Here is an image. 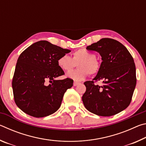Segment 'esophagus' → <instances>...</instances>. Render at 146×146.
I'll return each mask as SVG.
<instances>
[{"label":"esophagus","instance_id":"34e87169","mask_svg":"<svg viewBox=\"0 0 146 146\" xmlns=\"http://www.w3.org/2000/svg\"><path fill=\"white\" fill-rule=\"evenodd\" d=\"M79 82H74V83H73V86H76L77 85H78L79 84Z\"/></svg>","mask_w":146,"mask_h":146}]
</instances>
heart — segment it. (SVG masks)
<instances>
[{
  "mask_svg": "<svg viewBox=\"0 0 146 146\" xmlns=\"http://www.w3.org/2000/svg\"><path fill=\"white\" fill-rule=\"evenodd\" d=\"M77 64L78 70L71 71L68 74V76L75 81H81L90 74L95 75L100 70V64L94 54L89 52L84 49H80L73 53L71 58L67 55L58 57L56 61L58 67L65 72H70Z\"/></svg>",
  "mask_w": 146,
  "mask_h": 146,
  "instance_id": "heart-1",
  "label": "heart"
}]
</instances>
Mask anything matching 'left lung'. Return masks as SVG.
<instances>
[{
    "mask_svg": "<svg viewBox=\"0 0 146 146\" xmlns=\"http://www.w3.org/2000/svg\"><path fill=\"white\" fill-rule=\"evenodd\" d=\"M102 56L100 70L93 80L86 81L82 99L87 110L102 117L117 114L131 102L137 77L133 56L127 48L113 38H104L86 48ZM103 80V86L95 83Z\"/></svg>",
    "mask_w": 146,
    "mask_h": 146,
    "instance_id": "left-lung-1",
    "label": "left lung"
}]
</instances>
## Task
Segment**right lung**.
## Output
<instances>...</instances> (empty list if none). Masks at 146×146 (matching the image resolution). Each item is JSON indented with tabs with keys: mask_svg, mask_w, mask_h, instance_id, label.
Here are the masks:
<instances>
[{
	"mask_svg": "<svg viewBox=\"0 0 146 146\" xmlns=\"http://www.w3.org/2000/svg\"><path fill=\"white\" fill-rule=\"evenodd\" d=\"M70 50L40 40L26 49L17 60L12 88L17 106L36 118L53 114L60 107L66 90L73 84L71 78L55 80L65 75L57 59Z\"/></svg>",
	"mask_w": 146,
	"mask_h": 146,
	"instance_id": "obj_1",
	"label": "right lung"
}]
</instances>
